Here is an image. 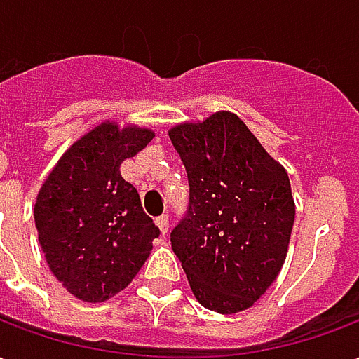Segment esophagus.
<instances>
[{
  "label": "esophagus",
  "mask_w": 359,
  "mask_h": 359,
  "mask_svg": "<svg viewBox=\"0 0 359 359\" xmlns=\"http://www.w3.org/2000/svg\"><path fill=\"white\" fill-rule=\"evenodd\" d=\"M156 223L157 226H159L161 234L169 233V217H167V215H159V217L156 219Z\"/></svg>",
  "instance_id": "1"
}]
</instances>
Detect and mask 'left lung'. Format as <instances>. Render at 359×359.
Returning <instances> with one entry per match:
<instances>
[{
	"label": "left lung",
	"mask_w": 359,
	"mask_h": 359,
	"mask_svg": "<svg viewBox=\"0 0 359 359\" xmlns=\"http://www.w3.org/2000/svg\"><path fill=\"white\" fill-rule=\"evenodd\" d=\"M169 138L190 187L172 252L203 308L242 311L285 264L296 215L288 175L226 111L175 126Z\"/></svg>",
	"instance_id": "obj_1"
}]
</instances>
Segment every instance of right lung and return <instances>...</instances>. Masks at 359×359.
I'll return each mask as SVG.
<instances>
[{
  "instance_id": "obj_1",
  "label": "right lung",
  "mask_w": 359,
  "mask_h": 359,
  "mask_svg": "<svg viewBox=\"0 0 359 359\" xmlns=\"http://www.w3.org/2000/svg\"><path fill=\"white\" fill-rule=\"evenodd\" d=\"M151 138L148 128L95 126L67 149L38 194L34 221L46 262L79 300L121 292L159 236L138 190L118 171Z\"/></svg>"
}]
</instances>
